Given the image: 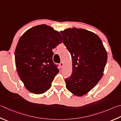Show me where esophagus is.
Here are the masks:
<instances>
[{"instance_id": "esophagus-1", "label": "esophagus", "mask_w": 121, "mask_h": 121, "mask_svg": "<svg viewBox=\"0 0 121 121\" xmlns=\"http://www.w3.org/2000/svg\"><path fill=\"white\" fill-rule=\"evenodd\" d=\"M60 67H61V68H63V65H64V63H63V62H61L60 63Z\"/></svg>"}]
</instances>
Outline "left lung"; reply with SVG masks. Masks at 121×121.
<instances>
[{
    "mask_svg": "<svg viewBox=\"0 0 121 121\" xmlns=\"http://www.w3.org/2000/svg\"><path fill=\"white\" fill-rule=\"evenodd\" d=\"M60 32L72 61V73L65 79L66 88L74 95L82 96L102 78L107 51L99 36L91 31L73 27Z\"/></svg>",
    "mask_w": 121,
    "mask_h": 121,
    "instance_id": "1",
    "label": "left lung"
}]
</instances>
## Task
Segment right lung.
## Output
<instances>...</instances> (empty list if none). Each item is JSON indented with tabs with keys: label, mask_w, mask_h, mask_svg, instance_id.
<instances>
[{
	"label": "right lung",
	"mask_w": 121,
	"mask_h": 121,
	"mask_svg": "<svg viewBox=\"0 0 121 121\" xmlns=\"http://www.w3.org/2000/svg\"><path fill=\"white\" fill-rule=\"evenodd\" d=\"M62 42L59 32L45 24L30 28L19 39L15 51V65L30 93L42 94L51 88L59 72L52 60V49Z\"/></svg>",
	"instance_id": "obj_1"
}]
</instances>
